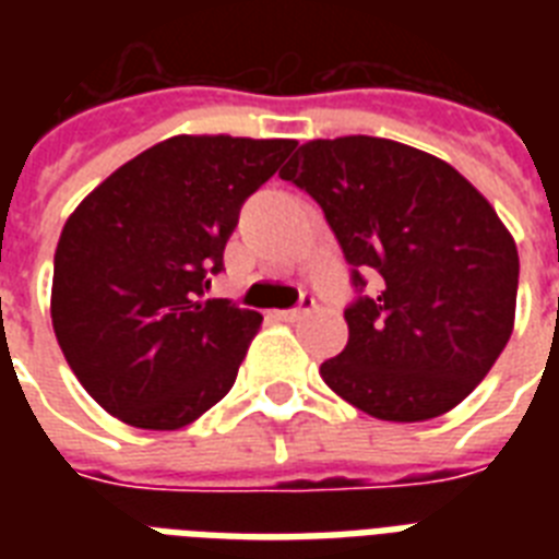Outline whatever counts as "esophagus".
<instances>
[{"label": "esophagus", "mask_w": 559, "mask_h": 559, "mask_svg": "<svg viewBox=\"0 0 559 559\" xmlns=\"http://www.w3.org/2000/svg\"><path fill=\"white\" fill-rule=\"evenodd\" d=\"M313 307H316L313 298L305 296V298H301V305L293 307V310H281V313H275V316H278V319H284V322H298V319H305V316L310 313Z\"/></svg>", "instance_id": "1"}]
</instances>
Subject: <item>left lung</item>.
<instances>
[{
  "mask_svg": "<svg viewBox=\"0 0 559 559\" xmlns=\"http://www.w3.org/2000/svg\"><path fill=\"white\" fill-rule=\"evenodd\" d=\"M281 179L331 223L354 287L348 345L319 373L366 415L417 424L485 380L513 333L520 254L493 205L432 153L373 135L301 144Z\"/></svg>",
  "mask_w": 559,
  "mask_h": 559,
  "instance_id": "8db88e82",
  "label": "left lung"
}]
</instances>
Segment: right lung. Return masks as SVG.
I'll return each mask as SVG.
<instances>
[{"instance_id":"1","label":"right lung","mask_w":559,"mask_h":559,"mask_svg":"<svg viewBox=\"0 0 559 559\" xmlns=\"http://www.w3.org/2000/svg\"><path fill=\"white\" fill-rule=\"evenodd\" d=\"M293 139L174 135L109 174L60 231L51 324L98 406L182 429L226 397L263 316L202 298L237 214Z\"/></svg>"}]
</instances>
